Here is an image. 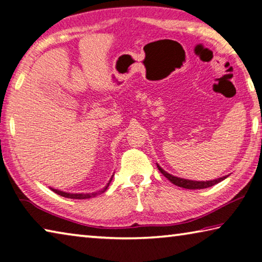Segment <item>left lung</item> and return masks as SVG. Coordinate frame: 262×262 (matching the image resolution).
I'll return each instance as SVG.
<instances>
[{"label": "left lung", "mask_w": 262, "mask_h": 262, "mask_svg": "<svg viewBox=\"0 0 262 262\" xmlns=\"http://www.w3.org/2000/svg\"><path fill=\"white\" fill-rule=\"evenodd\" d=\"M157 167L158 170L161 171V173L167 178L168 180L171 181L172 184H174L176 186H179V187H183V188H187V189H202V188H208V187H211V186H214L216 184L221 183L222 180H224L225 178H228V176H224L222 177V178H217L214 180H207V181H195V180H188V179H184V178H179V177H176V176H172L166 172L165 170H163V168L158 165L157 164Z\"/></svg>", "instance_id": "8db88e82"}]
</instances>
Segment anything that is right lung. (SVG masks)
I'll return each instance as SVG.
<instances>
[{
	"mask_svg": "<svg viewBox=\"0 0 262 262\" xmlns=\"http://www.w3.org/2000/svg\"><path fill=\"white\" fill-rule=\"evenodd\" d=\"M112 178H113V176H112ZM112 178L110 179L108 184L105 186L104 189L99 190L98 193H97V192H95V193H67V192H63V190H59V189H55V188H52V187H51V189H52L53 192H54V193L61 195V196L68 198V199H78V200H83V199H90V198H94V196H96L97 194H99V193H104L105 190L107 189L108 186H110L111 181H112Z\"/></svg>",
	"mask_w": 262,
	"mask_h": 262,
	"instance_id": "right-lung-1",
	"label": "right lung"
}]
</instances>
